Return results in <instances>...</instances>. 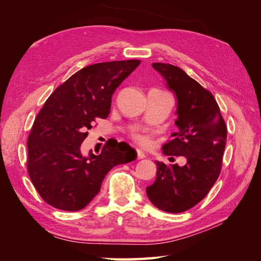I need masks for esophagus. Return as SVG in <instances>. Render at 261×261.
Masks as SVG:
<instances>
[{
    "mask_svg": "<svg viewBox=\"0 0 261 261\" xmlns=\"http://www.w3.org/2000/svg\"><path fill=\"white\" fill-rule=\"evenodd\" d=\"M144 158H146V154L144 151H141L140 149H137V159L140 160V159H144Z\"/></svg>",
    "mask_w": 261,
    "mask_h": 261,
    "instance_id": "esophagus-1",
    "label": "esophagus"
}]
</instances>
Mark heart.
Instances as JSON below:
<instances>
[{
  "label": "heart",
  "instance_id": "heart-1",
  "mask_svg": "<svg viewBox=\"0 0 261 261\" xmlns=\"http://www.w3.org/2000/svg\"><path fill=\"white\" fill-rule=\"evenodd\" d=\"M132 138L139 146L149 147L150 145H151V134H149L147 132H135V133H133Z\"/></svg>",
  "mask_w": 261,
  "mask_h": 261
}]
</instances>
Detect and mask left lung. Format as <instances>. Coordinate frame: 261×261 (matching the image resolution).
<instances>
[{"label":"left lung","instance_id":"8db88e82","mask_svg":"<svg viewBox=\"0 0 261 261\" xmlns=\"http://www.w3.org/2000/svg\"><path fill=\"white\" fill-rule=\"evenodd\" d=\"M177 98V133L162 149L165 155H183L186 164L156 161L154 183L146 188L152 204L165 212L179 213L195 207L218 179L226 143V125L213 94L183 69L153 63Z\"/></svg>","mask_w":261,"mask_h":261}]
</instances>
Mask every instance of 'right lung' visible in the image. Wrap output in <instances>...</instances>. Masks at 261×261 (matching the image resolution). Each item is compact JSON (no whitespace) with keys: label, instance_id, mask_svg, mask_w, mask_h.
<instances>
[{"label":"right lung","instance_id":"right-lung-1","mask_svg":"<svg viewBox=\"0 0 261 261\" xmlns=\"http://www.w3.org/2000/svg\"><path fill=\"white\" fill-rule=\"evenodd\" d=\"M139 60L97 63L78 70L44 102L28 136L27 170L36 191L52 207L78 211L101 188L115 165L137 153L126 143L108 141L101 153L83 156L81 145L97 118H107L112 96Z\"/></svg>","mask_w":261,"mask_h":261}]
</instances>
